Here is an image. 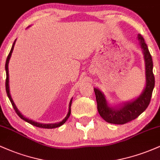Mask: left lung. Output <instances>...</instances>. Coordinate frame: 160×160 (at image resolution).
Returning <instances> with one entry per match:
<instances>
[{"mask_svg":"<svg viewBox=\"0 0 160 160\" xmlns=\"http://www.w3.org/2000/svg\"><path fill=\"white\" fill-rule=\"evenodd\" d=\"M138 40L144 52L146 68V86L140 96L133 102H128L118 109H115L108 105L104 95L100 90L95 88L94 89L99 114L109 123L125 124L135 120L147 109L150 102L155 85V78L153 73V60L144 38L140 34H138Z\"/></svg>","mask_w":160,"mask_h":160,"instance_id":"left-lung-1","label":"left lung"}]
</instances>
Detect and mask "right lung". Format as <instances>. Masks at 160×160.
Instances as JSON below:
<instances>
[{
	"mask_svg": "<svg viewBox=\"0 0 160 160\" xmlns=\"http://www.w3.org/2000/svg\"><path fill=\"white\" fill-rule=\"evenodd\" d=\"M15 42L16 40L14 41L13 44L12 46V48H11V50L10 53H9L8 56H7V60H6V64H5V69H6V74H7V78H6V82H5V86H6V92H7V96H8L9 99H10L11 104H12V107H13L14 110H15L16 113H17L18 116L20 117L21 119H22L23 120L26 121L27 122H28V123L33 125V126H37V127H39V128H57V127H59V126H61L62 125H63L65 122L67 121L68 119L69 118L70 115H71V102H72V99L71 100V102H70V104H69V111L68 113L67 116H66V117L65 119H64L62 121V122H57V123H50V124H43V123H40V122H37L35 121H33L32 120H29V119L26 118V117H24L23 115H22V113H20L19 111V110L17 109V108L16 107L15 104H14L13 101H12V98H11L10 96V89H9V71H8V64H9V61H10V56L11 55H12V50H13V47H14V45H15Z\"/></svg>",
	"mask_w": 160,
	"mask_h": 160,
	"instance_id": "obj_1",
	"label": "right lung"
}]
</instances>
